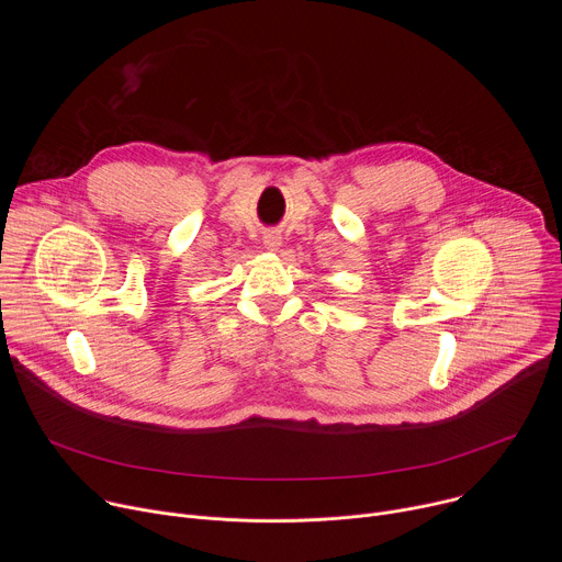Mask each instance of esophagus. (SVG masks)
Listing matches in <instances>:
<instances>
[{
	"mask_svg": "<svg viewBox=\"0 0 562 562\" xmlns=\"http://www.w3.org/2000/svg\"><path fill=\"white\" fill-rule=\"evenodd\" d=\"M262 239H265V247H267L269 251H278V249L282 247V235H280V231H267Z\"/></svg>",
	"mask_w": 562,
	"mask_h": 562,
	"instance_id": "34e87169",
	"label": "esophagus"
}]
</instances>
